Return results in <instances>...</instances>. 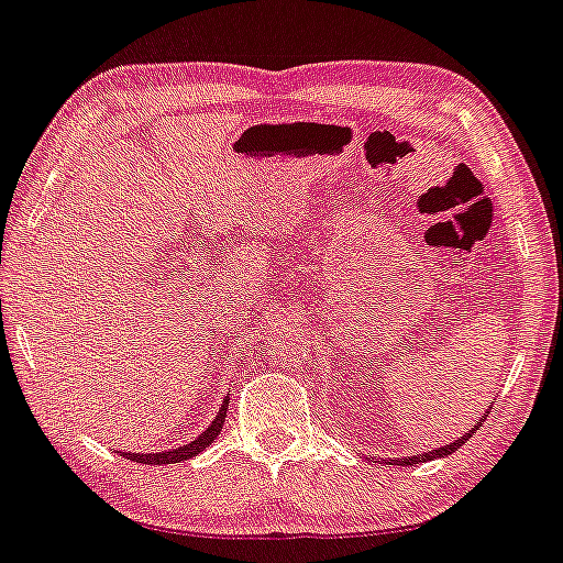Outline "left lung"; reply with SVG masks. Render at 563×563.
I'll use <instances>...</instances> for the list:
<instances>
[{
	"label": "left lung",
	"instance_id": "1",
	"mask_svg": "<svg viewBox=\"0 0 563 563\" xmlns=\"http://www.w3.org/2000/svg\"><path fill=\"white\" fill-rule=\"evenodd\" d=\"M483 418H486V412H483ZM483 418L481 421H475V426L467 433H462L460 439H454V441H450V444L446 446H437V450H431V452H423V454H412V457H368V460H374V462H389V465H402V467H408V465H418V462H429V460H439V457H446V454H452V452H457L462 444H465L467 439L473 437L475 431L481 429V423H483Z\"/></svg>",
	"mask_w": 563,
	"mask_h": 563
}]
</instances>
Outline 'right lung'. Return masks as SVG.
Segmentation results:
<instances>
[{
    "label": "right lung",
    "instance_id": "1",
    "mask_svg": "<svg viewBox=\"0 0 563 563\" xmlns=\"http://www.w3.org/2000/svg\"><path fill=\"white\" fill-rule=\"evenodd\" d=\"M225 410H229V397H225L223 405H220L218 416L212 418V423L208 426V429L199 433L195 441H189V444L176 446V450H166V452H122V454L132 462H142V465H174V462H184V460L197 457L199 452L208 450L212 441L218 439V433L225 423Z\"/></svg>",
    "mask_w": 563,
    "mask_h": 563
}]
</instances>
